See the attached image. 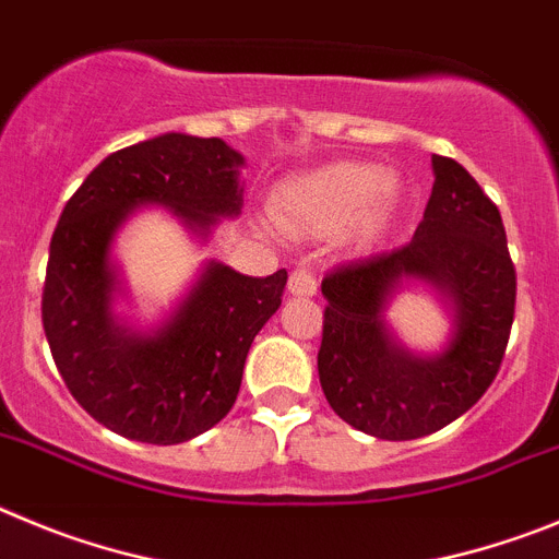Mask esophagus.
<instances>
[{
	"label": "esophagus",
	"instance_id": "34e87169",
	"mask_svg": "<svg viewBox=\"0 0 559 559\" xmlns=\"http://www.w3.org/2000/svg\"><path fill=\"white\" fill-rule=\"evenodd\" d=\"M289 292L298 298H311L317 295V275L309 267H298L289 275Z\"/></svg>",
	"mask_w": 559,
	"mask_h": 559
}]
</instances>
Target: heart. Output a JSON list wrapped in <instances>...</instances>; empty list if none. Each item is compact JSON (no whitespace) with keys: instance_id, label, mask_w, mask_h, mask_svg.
I'll list each match as a JSON object with an SVG mask.
<instances>
[{"instance_id":"heart-1","label":"heart","mask_w":559,"mask_h":559,"mask_svg":"<svg viewBox=\"0 0 559 559\" xmlns=\"http://www.w3.org/2000/svg\"><path fill=\"white\" fill-rule=\"evenodd\" d=\"M399 203V180L384 167L334 160L286 180L275 198V219L289 234L334 236L348 230L356 248H367L386 228Z\"/></svg>"}]
</instances>
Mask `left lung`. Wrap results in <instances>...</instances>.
<instances>
[{"mask_svg":"<svg viewBox=\"0 0 559 559\" xmlns=\"http://www.w3.org/2000/svg\"><path fill=\"white\" fill-rule=\"evenodd\" d=\"M435 186L412 242L323 278L329 300L317 373L331 409L379 440H417L465 415L496 379L515 314L501 214L454 158L431 155ZM426 283L450 311L440 352L406 349L385 309Z\"/></svg>","mask_w":559,"mask_h":559,"instance_id":"1","label":"left lung"}]
</instances>
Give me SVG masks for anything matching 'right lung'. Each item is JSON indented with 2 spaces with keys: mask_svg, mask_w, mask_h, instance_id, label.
<instances>
[{
  "mask_svg": "<svg viewBox=\"0 0 559 559\" xmlns=\"http://www.w3.org/2000/svg\"><path fill=\"white\" fill-rule=\"evenodd\" d=\"M245 155L223 139L164 133L110 153L80 183L49 242L44 331L78 404L128 440L175 445L234 406L255 334L278 311L286 270L253 278L205 261L150 329L119 311V230L158 205L200 242L242 214Z\"/></svg>",
  "mask_w": 559,
  "mask_h": 559,
  "instance_id": "add662e5",
  "label": "right lung"
}]
</instances>
